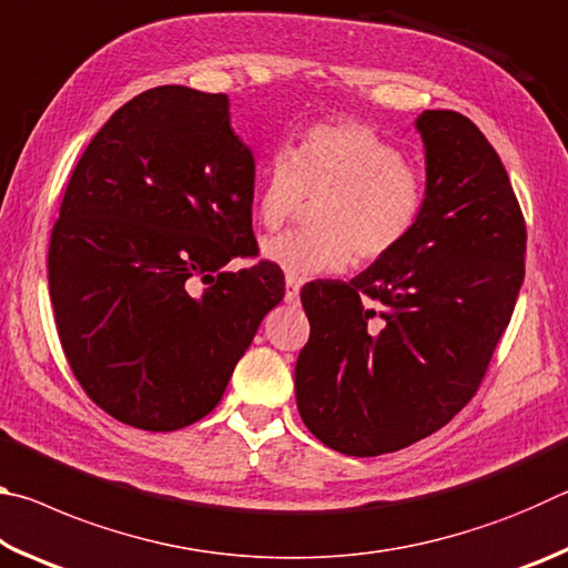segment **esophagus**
<instances>
[{
  "label": "esophagus",
  "instance_id": "1",
  "mask_svg": "<svg viewBox=\"0 0 568 568\" xmlns=\"http://www.w3.org/2000/svg\"><path fill=\"white\" fill-rule=\"evenodd\" d=\"M301 297V281L293 275L285 277V303H295Z\"/></svg>",
  "mask_w": 568,
  "mask_h": 568
}]
</instances>
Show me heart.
Returning a JSON list of instances; mask_svg holds the SVG:
<instances>
[{"label": "heart", "mask_w": 568, "mask_h": 568, "mask_svg": "<svg viewBox=\"0 0 568 568\" xmlns=\"http://www.w3.org/2000/svg\"><path fill=\"white\" fill-rule=\"evenodd\" d=\"M311 210V233L265 240L263 255L287 275H333L371 265L406 243L428 203L426 175L371 124L335 120L307 128L263 165L257 220L281 230Z\"/></svg>", "instance_id": "heart-1"}]
</instances>
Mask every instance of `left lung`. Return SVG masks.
Segmentation results:
<instances>
[{
    "label": "left lung",
    "instance_id": "left-lung-1",
    "mask_svg": "<svg viewBox=\"0 0 568 568\" xmlns=\"http://www.w3.org/2000/svg\"><path fill=\"white\" fill-rule=\"evenodd\" d=\"M428 203L396 253L351 283H311L295 400L345 456L393 454L476 396L524 283L526 223L491 142L454 110L416 120Z\"/></svg>",
    "mask_w": 568,
    "mask_h": 568
}]
</instances>
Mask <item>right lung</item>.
<instances>
[{
    "instance_id": "right-lung-1",
    "label": "right lung",
    "mask_w": 568,
    "mask_h": 568,
    "mask_svg": "<svg viewBox=\"0 0 568 568\" xmlns=\"http://www.w3.org/2000/svg\"><path fill=\"white\" fill-rule=\"evenodd\" d=\"M253 190L227 94L152 88L82 152L52 227L50 297L74 378L112 418L160 434L223 398L285 295L273 263L223 271L257 245Z\"/></svg>"
}]
</instances>
